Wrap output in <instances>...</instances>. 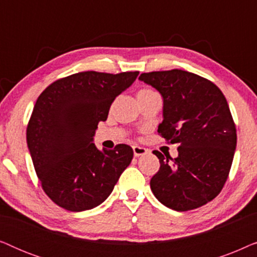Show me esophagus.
Listing matches in <instances>:
<instances>
[{
    "mask_svg": "<svg viewBox=\"0 0 257 257\" xmlns=\"http://www.w3.org/2000/svg\"><path fill=\"white\" fill-rule=\"evenodd\" d=\"M147 151L145 147H140V146H133V153H135V157H140V156H145L147 154Z\"/></svg>",
    "mask_w": 257,
    "mask_h": 257,
    "instance_id": "esophagus-1",
    "label": "esophagus"
}]
</instances>
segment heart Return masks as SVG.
<instances>
[{
	"label": "heart",
	"instance_id": "obj_1",
	"mask_svg": "<svg viewBox=\"0 0 257 257\" xmlns=\"http://www.w3.org/2000/svg\"><path fill=\"white\" fill-rule=\"evenodd\" d=\"M152 92H154V91L150 90V89H143V90L139 91L137 96H140V94H149V93H152Z\"/></svg>",
	"mask_w": 257,
	"mask_h": 257
}]
</instances>
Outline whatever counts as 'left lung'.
<instances>
[{
    "label": "left lung",
    "instance_id": "left-lung-1",
    "mask_svg": "<svg viewBox=\"0 0 257 257\" xmlns=\"http://www.w3.org/2000/svg\"><path fill=\"white\" fill-rule=\"evenodd\" d=\"M139 80L163 97L158 132L180 145L174 160L153 151L160 161L150 182L154 196L178 212L206 205L222 189L236 150L226 98L215 84L184 70L142 73Z\"/></svg>",
    "mask_w": 257,
    "mask_h": 257
}]
</instances>
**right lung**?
Returning a JSON list of instances; mask_svg holds the SVG:
<instances>
[{
  "label": "right lung",
  "mask_w": 257,
  "mask_h": 257,
  "mask_svg": "<svg viewBox=\"0 0 257 257\" xmlns=\"http://www.w3.org/2000/svg\"><path fill=\"white\" fill-rule=\"evenodd\" d=\"M139 72L85 71L56 80L37 98L27 127L35 171L47 195L62 208L83 212L108 198L131 164L132 147L99 151L93 137L115 97Z\"/></svg>",
  "instance_id": "add662e5"
}]
</instances>
